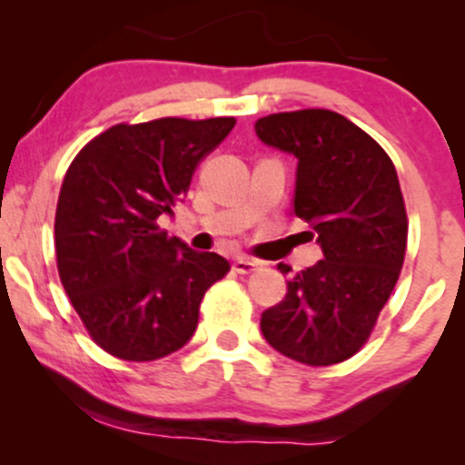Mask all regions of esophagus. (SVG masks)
Returning <instances> with one entry per match:
<instances>
[{
  "instance_id": "1",
  "label": "esophagus",
  "mask_w": 465,
  "mask_h": 465,
  "mask_svg": "<svg viewBox=\"0 0 465 465\" xmlns=\"http://www.w3.org/2000/svg\"><path fill=\"white\" fill-rule=\"evenodd\" d=\"M260 266H262V264H260L258 260H251V258H236V260H233V271H236V273H242V275L253 273V271H258Z\"/></svg>"
}]
</instances>
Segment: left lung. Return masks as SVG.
<instances>
[{
    "mask_svg": "<svg viewBox=\"0 0 465 465\" xmlns=\"http://www.w3.org/2000/svg\"><path fill=\"white\" fill-rule=\"evenodd\" d=\"M255 133L300 162L292 212L323 251V260L288 280L286 297L262 312L260 328L288 359L336 365L367 343L404 264L409 221L396 165L336 111L271 114Z\"/></svg>",
    "mask_w": 465,
    "mask_h": 465,
    "instance_id": "left-lung-1",
    "label": "left lung"
}]
</instances>
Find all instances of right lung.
<instances>
[{"instance_id": "right-lung-1", "label": "right lung", "mask_w": 465, "mask_h": 465, "mask_svg": "<svg viewBox=\"0 0 465 465\" xmlns=\"http://www.w3.org/2000/svg\"><path fill=\"white\" fill-rule=\"evenodd\" d=\"M233 126L236 117L122 122L69 163L54 218L58 277L106 354L146 362L183 348L207 288L232 269L168 236L159 218L173 214L196 165Z\"/></svg>"}]
</instances>
